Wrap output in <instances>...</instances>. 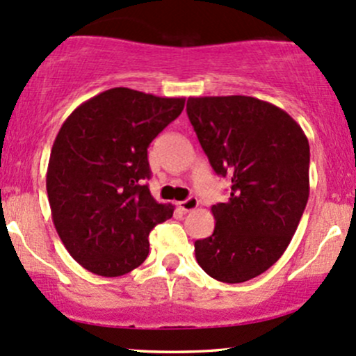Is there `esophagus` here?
Listing matches in <instances>:
<instances>
[{
    "label": "esophagus",
    "instance_id": "obj_1",
    "mask_svg": "<svg viewBox=\"0 0 356 356\" xmlns=\"http://www.w3.org/2000/svg\"><path fill=\"white\" fill-rule=\"evenodd\" d=\"M199 206V201L196 197H187L186 201L179 202V209L184 211V213H189V211H194Z\"/></svg>",
    "mask_w": 356,
    "mask_h": 356
}]
</instances>
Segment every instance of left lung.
<instances>
[{
  "mask_svg": "<svg viewBox=\"0 0 356 356\" xmlns=\"http://www.w3.org/2000/svg\"><path fill=\"white\" fill-rule=\"evenodd\" d=\"M187 116L211 167L232 184L211 208L213 235L194 243L213 279L247 282L291 243L309 197V142L284 109L252 96L187 99Z\"/></svg>",
  "mask_w": 356,
  "mask_h": 356,
  "instance_id": "8db88e82",
  "label": "left lung"
}]
</instances>
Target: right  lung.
<instances>
[{
  "label": "right lung",
  "instance_id": "right-lung-1",
  "mask_svg": "<svg viewBox=\"0 0 356 356\" xmlns=\"http://www.w3.org/2000/svg\"><path fill=\"white\" fill-rule=\"evenodd\" d=\"M184 97L113 88L74 109L50 152L47 194L62 243L86 270L120 277L142 265L148 233L172 218L145 184L147 148Z\"/></svg>",
  "mask_w": 356,
  "mask_h": 356
}]
</instances>
